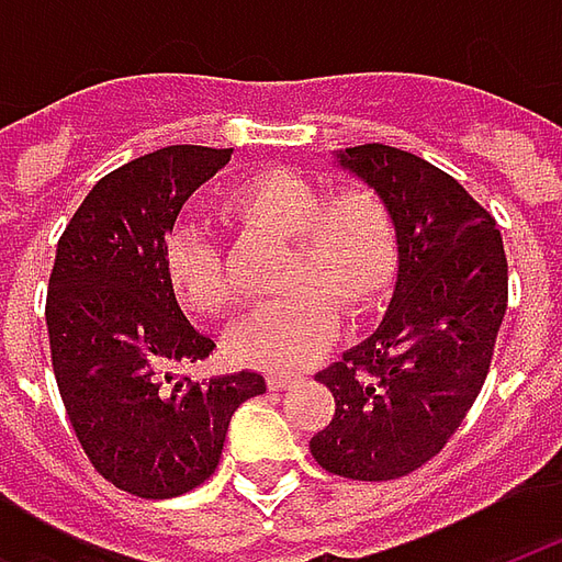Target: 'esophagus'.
<instances>
[{"label":"esophagus","instance_id":"obj_1","mask_svg":"<svg viewBox=\"0 0 562 562\" xmlns=\"http://www.w3.org/2000/svg\"><path fill=\"white\" fill-rule=\"evenodd\" d=\"M297 382H301V376H297V373H270V376H268V385L273 391L294 389Z\"/></svg>","mask_w":562,"mask_h":562}]
</instances>
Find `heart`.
Segmentation results:
<instances>
[{
	"label": "heart",
	"instance_id": "obj_1",
	"mask_svg": "<svg viewBox=\"0 0 562 562\" xmlns=\"http://www.w3.org/2000/svg\"><path fill=\"white\" fill-rule=\"evenodd\" d=\"M222 213L244 228L292 240L280 304L258 310L234 330V355L265 370H297L316 358L346 316H364L389 294L397 270V220L382 189L346 183L325 192L304 173L268 168L246 173L225 192ZM168 280L198 316H222L234 304L220 249L198 232L168 246Z\"/></svg>",
	"mask_w": 562,
	"mask_h": 562
}]
</instances>
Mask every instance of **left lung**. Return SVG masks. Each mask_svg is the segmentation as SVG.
Listing matches in <instances>:
<instances>
[{
	"instance_id": "left-lung-1",
	"label": "left lung",
	"mask_w": 562,
	"mask_h": 562,
	"mask_svg": "<svg viewBox=\"0 0 562 562\" xmlns=\"http://www.w3.org/2000/svg\"><path fill=\"white\" fill-rule=\"evenodd\" d=\"M334 159L391 201L397 282L379 328L316 376L334 418L310 451L334 475L391 482L436 458L482 391L506 316V249L494 216L422 156L361 144Z\"/></svg>"
}]
</instances>
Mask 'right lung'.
Wrapping results in <instances>:
<instances>
[{
  "label": "right lung",
  "instance_id": "right-lung-1",
  "mask_svg": "<svg viewBox=\"0 0 562 562\" xmlns=\"http://www.w3.org/2000/svg\"><path fill=\"white\" fill-rule=\"evenodd\" d=\"M232 153L177 144L128 161L92 186L56 246L47 334L68 422L92 467L144 499L207 482L237 406L268 391L252 370L180 376L216 342L177 304L168 234Z\"/></svg>",
  "mask_w": 562,
  "mask_h": 562
}]
</instances>
